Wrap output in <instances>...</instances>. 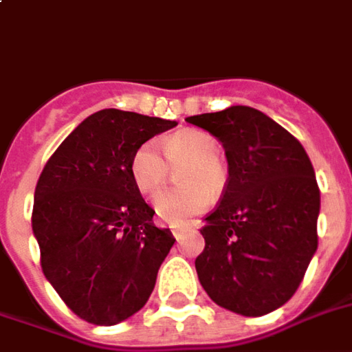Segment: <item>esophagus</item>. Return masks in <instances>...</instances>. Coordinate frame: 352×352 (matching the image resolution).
Instances as JSON below:
<instances>
[{"label":"esophagus","mask_w":352,"mask_h":352,"mask_svg":"<svg viewBox=\"0 0 352 352\" xmlns=\"http://www.w3.org/2000/svg\"><path fill=\"white\" fill-rule=\"evenodd\" d=\"M184 231H186L184 228H179V226H171V233H173V236H175L177 241H179V239H183Z\"/></svg>","instance_id":"34e87169"}]
</instances>
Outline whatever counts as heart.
<instances>
[{
	"instance_id": "obj_1",
	"label": "heart",
	"mask_w": 352,
	"mask_h": 352,
	"mask_svg": "<svg viewBox=\"0 0 352 352\" xmlns=\"http://www.w3.org/2000/svg\"><path fill=\"white\" fill-rule=\"evenodd\" d=\"M164 155L158 142L142 143L130 158V175L142 194H151L169 177V166H179L177 179L181 186L158 192L153 197V209L164 222L184 223L190 216L201 212L210 203V192H222L228 171L218 156L220 143L203 130H183L162 140Z\"/></svg>"
}]
</instances>
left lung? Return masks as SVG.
<instances>
[{
    "label": "left lung",
    "instance_id": "1",
    "mask_svg": "<svg viewBox=\"0 0 352 352\" xmlns=\"http://www.w3.org/2000/svg\"><path fill=\"white\" fill-rule=\"evenodd\" d=\"M186 121L222 143L229 173L201 228L199 283L233 314H270L295 295L317 250L314 166L300 142L256 108L229 106Z\"/></svg>",
    "mask_w": 352,
    "mask_h": 352
}]
</instances>
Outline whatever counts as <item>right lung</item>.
Instances as JSON below:
<instances>
[{"label":"right lung","instance_id":"1","mask_svg":"<svg viewBox=\"0 0 352 352\" xmlns=\"http://www.w3.org/2000/svg\"><path fill=\"white\" fill-rule=\"evenodd\" d=\"M177 121L110 108L83 119L44 166L33 235L46 280L83 321L111 327L140 311L173 246L130 175L142 143Z\"/></svg>","mask_w":352,"mask_h":352}]
</instances>
